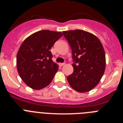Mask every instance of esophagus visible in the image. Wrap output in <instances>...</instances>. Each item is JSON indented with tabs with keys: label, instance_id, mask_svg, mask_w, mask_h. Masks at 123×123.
I'll return each mask as SVG.
<instances>
[{
	"label": "esophagus",
	"instance_id": "esophagus-1",
	"mask_svg": "<svg viewBox=\"0 0 123 123\" xmlns=\"http://www.w3.org/2000/svg\"><path fill=\"white\" fill-rule=\"evenodd\" d=\"M59 66L62 67V66H63V65H65V63H64H64H59Z\"/></svg>",
	"mask_w": 123,
	"mask_h": 123
}]
</instances>
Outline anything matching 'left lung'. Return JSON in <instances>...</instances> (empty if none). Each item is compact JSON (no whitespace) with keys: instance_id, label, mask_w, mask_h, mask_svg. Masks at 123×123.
<instances>
[{"instance_id":"left-lung-1","label":"left lung","mask_w":123,"mask_h":123,"mask_svg":"<svg viewBox=\"0 0 123 123\" xmlns=\"http://www.w3.org/2000/svg\"><path fill=\"white\" fill-rule=\"evenodd\" d=\"M63 34L72 51L74 71L67 77L69 85L85 93L99 83L105 69V54L101 42L92 33L81 30L65 31Z\"/></svg>"}]
</instances>
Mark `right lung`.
<instances>
[{
  "mask_svg": "<svg viewBox=\"0 0 123 123\" xmlns=\"http://www.w3.org/2000/svg\"><path fill=\"white\" fill-rule=\"evenodd\" d=\"M62 36L61 32L38 31L21 45L17 56V70L23 81L31 89L40 90L52 81L58 65L53 62L50 50Z\"/></svg>",
  "mask_w": 123,
  "mask_h": 123,
  "instance_id": "add662e5",
  "label": "right lung"
}]
</instances>
